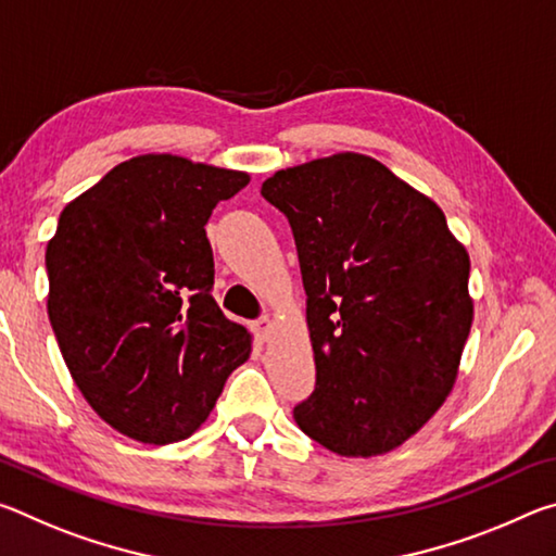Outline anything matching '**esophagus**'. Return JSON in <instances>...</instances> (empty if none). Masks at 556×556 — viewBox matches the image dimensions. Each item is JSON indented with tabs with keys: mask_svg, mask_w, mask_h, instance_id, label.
I'll list each match as a JSON object with an SVG mask.
<instances>
[{
	"mask_svg": "<svg viewBox=\"0 0 556 556\" xmlns=\"http://www.w3.org/2000/svg\"><path fill=\"white\" fill-rule=\"evenodd\" d=\"M271 328H275V324H271V318H269V316L260 318V321L255 324V336L260 338L262 343L269 341V336H271Z\"/></svg>",
	"mask_w": 556,
	"mask_h": 556,
	"instance_id": "obj_1",
	"label": "esophagus"
}]
</instances>
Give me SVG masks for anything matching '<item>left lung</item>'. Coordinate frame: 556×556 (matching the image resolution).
Returning <instances> with one entry per match:
<instances>
[{
    "instance_id": "obj_1",
    "label": "left lung",
    "mask_w": 556,
    "mask_h": 556,
    "mask_svg": "<svg viewBox=\"0 0 556 556\" xmlns=\"http://www.w3.org/2000/svg\"><path fill=\"white\" fill-rule=\"evenodd\" d=\"M262 195L287 215L308 296L316 390L294 407L299 429L338 456L394 451L456 384L473 324L464 242L368 154L279 168Z\"/></svg>"
}]
</instances>
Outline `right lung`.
Returning a JSON list of instances; mask_svg holds the SVG:
<instances>
[{
    "label": "right lung",
    "mask_w": 556,
    "mask_h": 556,
    "mask_svg": "<svg viewBox=\"0 0 556 556\" xmlns=\"http://www.w3.org/2000/svg\"><path fill=\"white\" fill-rule=\"evenodd\" d=\"M248 172L139 154L65 205L46 248L49 318L102 421L166 446L199 431L252 333L211 294L205 223Z\"/></svg>",
    "instance_id": "add662e5"
}]
</instances>
